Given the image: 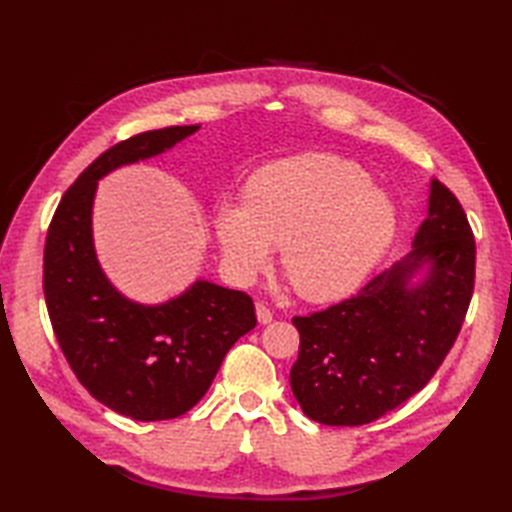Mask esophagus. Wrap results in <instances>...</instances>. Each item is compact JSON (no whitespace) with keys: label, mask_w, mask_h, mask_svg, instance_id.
Instances as JSON below:
<instances>
[{"label":"esophagus","mask_w":512,"mask_h":512,"mask_svg":"<svg viewBox=\"0 0 512 512\" xmlns=\"http://www.w3.org/2000/svg\"><path fill=\"white\" fill-rule=\"evenodd\" d=\"M255 312H257V321L259 323H270V321H273V310H270L266 303L257 301L255 303Z\"/></svg>","instance_id":"1"}]
</instances>
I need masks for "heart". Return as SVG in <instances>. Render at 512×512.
<instances>
[{"instance_id":"1","label":"heart","mask_w":512,"mask_h":512,"mask_svg":"<svg viewBox=\"0 0 512 512\" xmlns=\"http://www.w3.org/2000/svg\"><path fill=\"white\" fill-rule=\"evenodd\" d=\"M215 235L237 281H253L281 246L299 295L330 301L350 295L383 259L396 206L356 162L303 154L257 171L248 202L217 206Z\"/></svg>"}]
</instances>
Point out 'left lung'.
I'll use <instances>...</instances> for the list:
<instances>
[{"label": "left lung", "mask_w": 512, "mask_h": 512, "mask_svg": "<svg viewBox=\"0 0 512 512\" xmlns=\"http://www.w3.org/2000/svg\"><path fill=\"white\" fill-rule=\"evenodd\" d=\"M475 284V239L458 198L431 180L411 253L328 310L295 317L290 387L330 427L367 424L429 383L449 354Z\"/></svg>", "instance_id": "8db88e82"}]
</instances>
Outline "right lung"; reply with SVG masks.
<instances>
[{"mask_svg": "<svg viewBox=\"0 0 512 512\" xmlns=\"http://www.w3.org/2000/svg\"><path fill=\"white\" fill-rule=\"evenodd\" d=\"M198 129H154L107 149L65 191L43 250V295L63 356L96 400L132 420H171L198 405L226 352L257 325L246 292L206 279L156 306L127 299L96 257L92 206L99 180L165 154Z\"/></svg>", "mask_w": 512, "mask_h": 512, "instance_id": "obj_1", "label": "right lung"}]
</instances>
